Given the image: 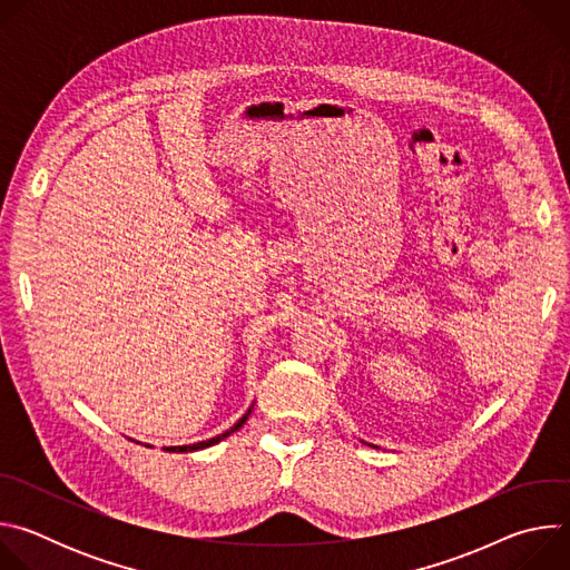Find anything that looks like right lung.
<instances>
[{
  "instance_id": "1",
  "label": "right lung",
  "mask_w": 570,
  "mask_h": 570,
  "mask_svg": "<svg viewBox=\"0 0 570 570\" xmlns=\"http://www.w3.org/2000/svg\"><path fill=\"white\" fill-rule=\"evenodd\" d=\"M248 415H250V411H248ZM248 415H243L229 431H225V433H220V435H216V438H212V440H205V442H198V444H187V446H169V449H165V451H178V453H187V451H198V449H207V446H212V444H216V442H220L223 438H227L229 433H234V431H238L243 424H246V420H248Z\"/></svg>"
}]
</instances>
